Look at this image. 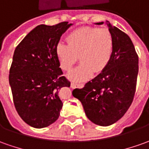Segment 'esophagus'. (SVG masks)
Instances as JSON below:
<instances>
[{"instance_id":"esophagus-1","label":"esophagus","mask_w":149,"mask_h":149,"mask_svg":"<svg viewBox=\"0 0 149 149\" xmlns=\"http://www.w3.org/2000/svg\"><path fill=\"white\" fill-rule=\"evenodd\" d=\"M77 86H79V87H83V86H84V85H83V84H79V85H77V84H75V83L73 82L71 83V87L72 88V89H74V88L77 87Z\"/></svg>"}]
</instances>
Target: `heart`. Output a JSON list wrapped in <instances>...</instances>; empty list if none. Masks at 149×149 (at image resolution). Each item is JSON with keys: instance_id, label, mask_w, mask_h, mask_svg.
Here are the masks:
<instances>
[{"instance_id": "1", "label": "heart", "mask_w": 149, "mask_h": 149, "mask_svg": "<svg viewBox=\"0 0 149 149\" xmlns=\"http://www.w3.org/2000/svg\"><path fill=\"white\" fill-rule=\"evenodd\" d=\"M68 45L58 44L55 54L59 66L69 72L79 59L81 63L69 77L85 81L94 73H100L108 67L113 51V36L107 28L82 27L71 32L66 37Z\"/></svg>"}]
</instances>
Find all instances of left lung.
<instances>
[{
	"instance_id": "obj_1",
	"label": "left lung",
	"mask_w": 149,
	"mask_h": 149,
	"mask_svg": "<svg viewBox=\"0 0 149 149\" xmlns=\"http://www.w3.org/2000/svg\"><path fill=\"white\" fill-rule=\"evenodd\" d=\"M104 22L97 23L100 25ZM113 36V51L108 67L72 95L82 104L89 120L108 126L124 116L133 102L139 72V58L127 34L106 21Z\"/></svg>"
}]
</instances>
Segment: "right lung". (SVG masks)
I'll use <instances>...</instances> for the list:
<instances>
[{"mask_svg":"<svg viewBox=\"0 0 149 149\" xmlns=\"http://www.w3.org/2000/svg\"><path fill=\"white\" fill-rule=\"evenodd\" d=\"M72 24H40L15 48L9 82L17 113L34 128L49 126L57 120L63 103L60 89L70 86L63 76L55 49Z\"/></svg>","mask_w":149,"mask_h":149,"instance_id":"right-lung-1","label":"right lung"}]
</instances>
